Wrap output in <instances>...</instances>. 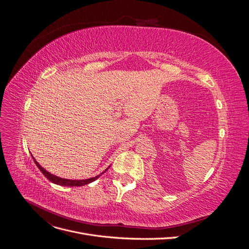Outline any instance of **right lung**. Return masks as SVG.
Returning <instances> with one entry per match:
<instances>
[{
    "mask_svg": "<svg viewBox=\"0 0 249 249\" xmlns=\"http://www.w3.org/2000/svg\"><path fill=\"white\" fill-rule=\"evenodd\" d=\"M32 158H33V157H32ZM33 160H34V162H35V164H36V166L39 168V170L43 173L44 177H46L48 179H50L52 183L60 185V186H67V187L84 186V185H87V184H89V183H92L93 180H95L97 178H100L101 175H103V173H104L105 171L108 170V168H107L103 173H101V175L96 176V177H94V178H86V179H67V178H59V177H56V176H54V175H52V173H50L49 171H47L46 169L42 168V167L40 166V165H39V163L37 162V161L34 159V158H33Z\"/></svg>",
    "mask_w": 249,
    "mask_h": 249,
    "instance_id": "1",
    "label": "right lung"
}]
</instances>
